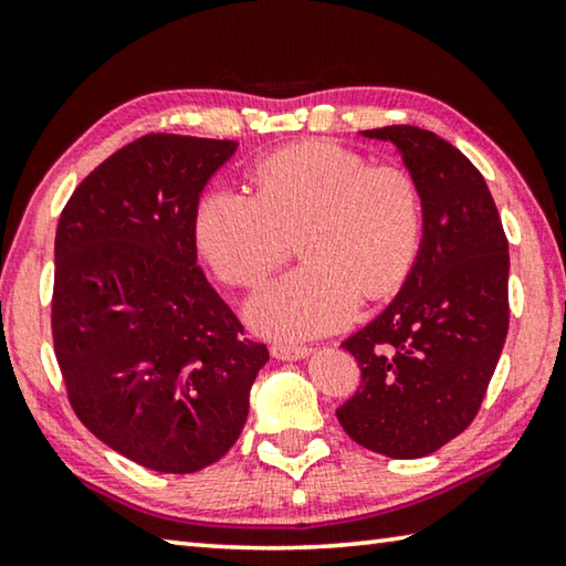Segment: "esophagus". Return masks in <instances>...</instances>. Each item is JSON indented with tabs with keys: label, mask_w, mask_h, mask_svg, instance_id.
<instances>
[{
	"label": "esophagus",
	"mask_w": 566,
	"mask_h": 566,
	"mask_svg": "<svg viewBox=\"0 0 566 566\" xmlns=\"http://www.w3.org/2000/svg\"><path fill=\"white\" fill-rule=\"evenodd\" d=\"M270 352H272V357L274 359H304L306 354H310L312 349L310 347H304V344H292V342H274L272 347H270Z\"/></svg>",
	"instance_id": "esophagus-1"
}]
</instances>
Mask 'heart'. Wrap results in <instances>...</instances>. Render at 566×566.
<instances>
[{"label":"heart","mask_w":566,"mask_h":566,"mask_svg":"<svg viewBox=\"0 0 566 566\" xmlns=\"http://www.w3.org/2000/svg\"><path fill=\"white\" fill-rule=\"evenodd\" d=\"M256 195L214 187L197 207V242L219 280L256 286L300 237L304 264L247 304L254 329L312 337L342 327L361 296L405 282L421 239V197L409 171L367 167L329 142H300L260 161Z\"/></svg>","instance_id":"b5f03b06"}]
</instances>
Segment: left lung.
I'll return each mask as SVG.
<instances>
[{"mask_svg":"<svg viewBox=\"0 0 566 566\" xmlns=\"http://www.w3.org/2000/svg\"><path fill=\"white\" fill-rule=\"evenodd\" d=\"M397 145L424 237L401 292L342 347L361 381L337 409L354 442L391 459L437 452L472 424L510 329V244L484 177L434 132H361Z\"/></svg>","mask_w":566,"mask_h":566,"instance_id":"8db88e82","label":"left lung"}]
</instances>
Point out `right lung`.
Masks as SVG:
<instances>
[{
	"label": "right lung",
	"instance_id": "1",
	"mask_svg": "<svg viewBox=\"0 0 566 566\" xmlns=\"http://www.w3.org/2000/svg\"><path fill=\"white\" fill-rule=\"evenodd\" d=\"M234 139L145 134L90 171L54 237L52 342L90 432L155 472L189 474L242 432L270 359L197 264V207Z\"/></svg>",
	"mask_w": 566,
	"mask_h": 566
}]
</instances>
